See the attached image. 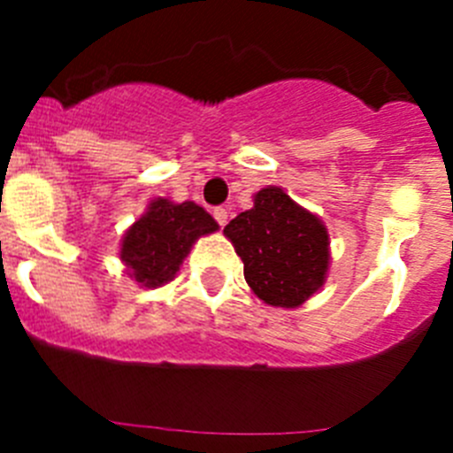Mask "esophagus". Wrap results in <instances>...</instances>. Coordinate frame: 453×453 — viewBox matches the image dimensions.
Returning a JSON list of instances; mask_svg holds the SVG:
<instances>
[{
    "mask_svg": "<svg viewBox=\"0 0 453 453\" xmlns=\"http://www.w3.org/2000/svg\"><path fill=\"white\" fill-rule=\"evenodd\" d=\"M213 218H215V222L219 224V226H224V224H226V219H229V211H226V208H222V206H218L213 211Z\"/></svg>",
    "mask_w": 453,
    "mask_h": 453,
    "instance_id": "1",
    "label": "esophagus"
}]
</instances>
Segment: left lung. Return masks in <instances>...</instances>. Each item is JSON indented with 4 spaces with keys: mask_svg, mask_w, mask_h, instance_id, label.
Instances as JSON below:
<instances>
[{
    "mask_svg": "<svg viewBox=\"0 0 453 453\" xmlns=\"http://www.w3.org/2000/svg\"><path fill=\"white\" fill-rule=\"evenodd\" d=\"M245 279L265 303L295 308L324 283L329 235L319 218L299 208L281 188H263L254 208L224 226Z\"/></svg>",
    "mask_w": 453,
    "mask_h": 453,
    "instance_id": "1",
    "label": "left lung"
}]
</instances>
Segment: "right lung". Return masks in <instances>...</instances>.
Listing matches in <instances>:
<instances>
[{
    "mask_svg": "<svg viewBox=\"0 0 453 453\" xmlns=\"http://www.w3.org/2000/svg\"><path fill=\"white\" fill-rule=\"evenodd\" d=\"M218 229L211 215L195 202L172 203L156 199L122 240V261L145 288L172 281L192 242Z\"/></svg>",
    "mask_w": 453,
    "mask_h": 453,
    "instance_id": "obj_1",
    "label": "right lung"
}]
</instances>
